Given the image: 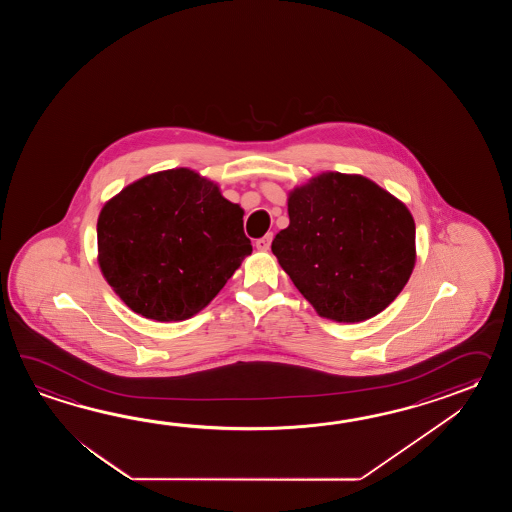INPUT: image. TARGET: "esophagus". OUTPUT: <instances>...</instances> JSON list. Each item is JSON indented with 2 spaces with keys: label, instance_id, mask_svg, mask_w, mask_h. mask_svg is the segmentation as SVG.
<instances>
[{
  "label": "esophagus",
  "instance_id": "obj_1",
  "mask_svg": "<svg viewBox=\"0 0 512 512\" xmlns=\"http://www.w3.org/2000/svg\"><path fill=\"white\" fill-rule=\"evenodd\" d=\"M272 234H265L260 240H256V249L261 252H267L271 249Z\"/></svg>",
  "mask_w": 512,
  "mask_h": 512
}]
</instances>
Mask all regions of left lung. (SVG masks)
<instances>
[{"label": "left lung", "mask_w": 512, "mask_h": 512, "mask_svg": "<svg viewBox=\"0 0 512 512\" xmlns=\"http://www.w3.org/2000/svg\"><path fill=\"white\" fill-rule=\"evenodd\" d=\"M289 227L272 254L316 313L335 322L379 315L415 265V223L403 201L368 177L324 172L287 199Z\"/></svg>", "instance_id": "8db88e82"}]
</instances>
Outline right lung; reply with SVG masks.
<instances>
[{"label": "right lung", "instance_id": "right-lung-1", "mask_svg": "<svg viewBox=\"0 0 512 512\" xmlns=\"http://www.w3.org/2000/svg\"><path fill=\"white\" fill-rule=\"evenodd\" d=\"M97 240L111 289L157 322L199 313L252 252L243 208L190 168L146 175L120 190L100 210Z\"/></svg>", "mask_w": 512, "mask_h": 512}]
</instances>
